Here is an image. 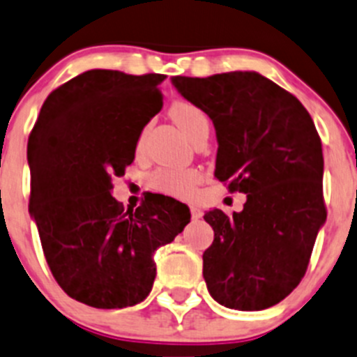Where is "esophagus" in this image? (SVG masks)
Masks as SVG:
<instances>
[{
  "instance_id": "esophagus-1",
  "label": "esophagus",
  "mask_w": 357,
  "mask_h": 357,
  "mask_svg": "<svg viewBox=\"0 0 357 357\" xmlns=\"http://www.w3.org/2000/svg\"><path fill=\"white\" fill-rule=\"evenodd\" d=\"M190 213H192L193 220H199V218H202V211H200L197 206H190Z\"/></svg>"
}]
</instances>
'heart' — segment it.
Wrapping results in <instances>:
<instances>
[{
	"instance_id": "obj_1",
	"label": "heart",
	"mask_w": 357,
	"mask_h": 357,
	"mask_svg": "<svg viewBox=\"0 0 357 357\" xmlns=\"http://www.w3.org/2000/svg\"><path fill=\"white\" fill-rule=\"evenodd\" d=\"M172 120L178 123L179 129L192 139L199 130L209 129V120L206 113L197 105L190 101H176L172 102L171 109ZM144 136L137 141V150L143 146ZM200 183V172L197 169H181V167H162L157 169L150 176V186L157 192L165 195L178 197V199H188L195 193L197 185Z\"/></svg>"
}]
</instances>
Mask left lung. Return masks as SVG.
<instances>
[{
	"instance_id": "8db88e82",
	"label": "left lung",
	"mask_w": 357,
	"mask_h": 357,
	"mask_svg": "<svg viewBox=\"0 0 357 357\" xmlns=\"http://www.w3.org/2000/svg\"><path fill=\"white\" fill-rule=\"evenodd\" d=\"M172 83L213 120L216 179L248 197L241 213L204 214L214 230L202 255L207 289L228 309H268L300 284L326 221L316 126L295 96L255 71Z\"/></svg>"
}]
</instances>
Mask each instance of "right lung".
Returning <instances> with one entry per match:
<instances>
[{"instance_id":"obj_1","label":"right lung","mask_w":357,"mask_h":357,"mask_svg":"<svg viewBox=\"0 0 357 357\" xmlns=\"http://www.w3.org/2000/svg\"><path fill=\"white\" fill-rule=\"evenodd\" d=\"M165 75L91 69L48 94L27 141L29 213L52 275L68 296L96 309L143 302L153 252L190 221L185 204L146 195L136 211L112 197L132 164L143 127L162 109Z\"/></svg>"}]
</instances>
